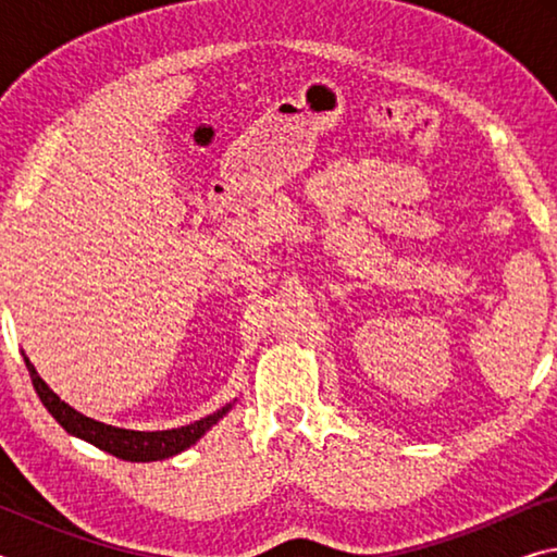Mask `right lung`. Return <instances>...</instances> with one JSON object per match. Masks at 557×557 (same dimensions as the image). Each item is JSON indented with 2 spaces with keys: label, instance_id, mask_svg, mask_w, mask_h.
Here are the masks:
<instances>
[{
  "label": "right lung",
  "instance_id": "obj_1",
  "mask_svg": "<svg viewBox=\"0 0 557 557\" xmlns=\"http://www.w3.org/2000/svg\"><path fill=\"white\" fill-rule=\"evenodd\" d=\"M24 363L29 369L34 391L39 395L44 408L49 410L55 422L71 435L81 437L96 445L98 449H106L110 455H115L117 459H127V461H157V459H166L174 457L178 451L188 449L196 445L206 432H209L215 422H219L225 412L231 410V405L215 410L213 414H206V418L191 422V425L184 428H174V430H157V432H139V430H122V428H112L106 425V422H98L92 418H86V414L73 410L69 403H63L59 395H55L49 385L44 383V379L36 373L34 363L26 358L24 354Z\"/></svg>",
  "mask_w": 557,
  "mask_h": 557
}]
</instances>
